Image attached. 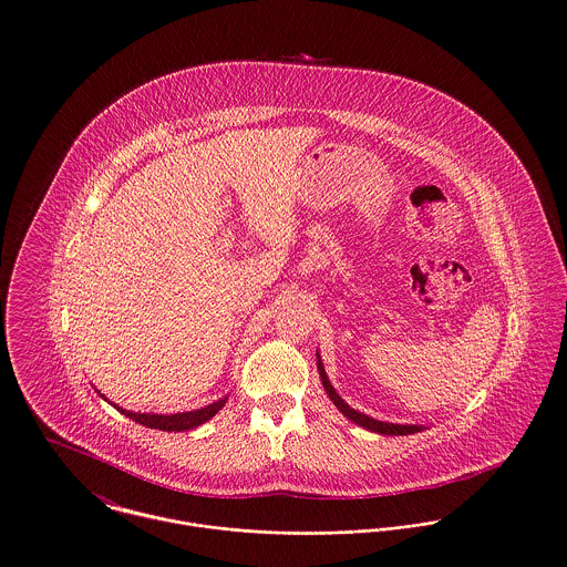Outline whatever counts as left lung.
Instances as JSON below:
<instances>
[{"label": "left lung", "instance_id": "8db88e82", "mask_svg": "<svg viewBox=\"0 0 567 567\" xmlns=\"http://www.w3.org/2000/svg\"><path fill=\"white\" fill-rule=\"evenodd\" d=\"M317 368H319V374H321V382H323L324 391H327V395H329V400L333 402V405L349 419L352 423H357L359 427H363V430H370V432L382 433V435H408V433H416L423 432L425 427L423 425H395V423H384V421H377V419H372V416H368V414H363V412H357L354 408L347 404L338 393H336V389L331 386V382H329V378L324 374L323 363H321V357L317 354Z\"/></svg>", "mask_w": 567, "mask_h": 567}]
</instances>
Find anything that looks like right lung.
Wrapping results in <instances>:
<instances>
[{"instance_id":"obj_1","label":"right lung","mask_w":567,"mask_h":567,"mask_svg":"<svg viewBox=\"0 0 567 567\" xmlns=\"http://www.w3.org/2000/svg\"><path fill=\"white\" fill-rule=\"evenodd\" d=\"M100 393V391H97ZM102 395V393H100ZM104 398V395H102ZM227 398L218 400L215 404L206 405V408H199V410H190V412H176V414H146V412H132V410H123L118 405H114L121 414L130 416L135 423L144 425V427H151V430H162V432H187L193 427H199L204 425L206 421H210L215 416L216 412L225 405Z\"/></svg>"}]
</instances>
